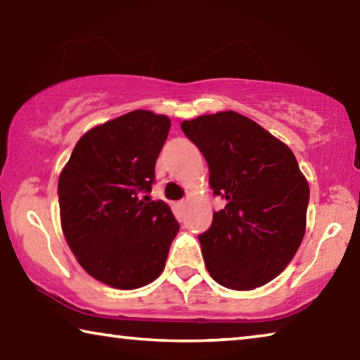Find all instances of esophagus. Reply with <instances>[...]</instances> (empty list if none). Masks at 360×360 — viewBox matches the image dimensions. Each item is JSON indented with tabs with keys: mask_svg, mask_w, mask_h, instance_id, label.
Returning a JSON list of instances; mask_svg holds the SVG:
<instances>
[{
	"mask_svg": "<svg viewBox=\"0 0 360 360\" xmlns=\"http://www.w3.org/2000/svg\"><path fill=\"white\" fill-rule=\"evenodd\" d=\"M184 205H186V203H184V202H182V203H179V206H184Z\"/></svg>",
	"mask_w": 360,
	"mask_h": 360,
	"instance_id": "34e87169",
	"label": "esophagus"
}]
</instances>
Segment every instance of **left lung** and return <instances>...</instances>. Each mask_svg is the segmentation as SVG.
<instances>
[{"label": "left lung", "instance_id": "8db88e82", "mask_svg": "<svg viewBox=\"0 0 360 360\" xmlns=\"http://www.w3.org/2000/svg\"><path fill=\"white\" fill-rule=\"evenodd\" d=\"M181 129L208 162L212 192L227 200L198 236L211 278L233 290L270 283L307 230L309 187L294 152L235 111L184 120Z\"/></svg>", "mask_w": 360, "mask_h": 360}]
</instances>
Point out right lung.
I'll return each instance as SVG.
<instances>
[{
  "label": "right lung",
  "instance_id": "obj_1",
  "mask_svg": "<svg viewBox=\"0 0 360 360\" xmlns=\"http://www.w3.org/2000/svg\"><path fill=\"white\" fill-rule=\"evenodd\" d=\"M172 120L136 109L84 133L58 178L62 230L85 271L115 289L162 275L179 224L150 202L155 162Z\"/></svg>",
  "mask_w": 360,
  "mask_h": 360
}]
</instances>
